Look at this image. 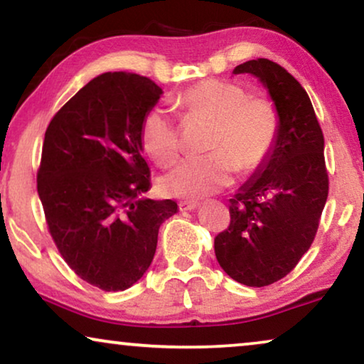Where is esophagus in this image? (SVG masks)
<instances>
[{
    "instance_id": "obj_1",
    "label": "esophagus",
    "mask_w": 364,
    "mask_h": 364,
    "mask_svg": "<svg viewBox=\"0 0 364 364\" xmlns=\"http://www.w3.org/2000/svg\"><path fill=\"white\" fill-rule=\"evenodd\" d=\"M197 207H198V202H193V200H182V202H178V208H181L182 212L196 210Z\"/></svg>"
}]
</instances>
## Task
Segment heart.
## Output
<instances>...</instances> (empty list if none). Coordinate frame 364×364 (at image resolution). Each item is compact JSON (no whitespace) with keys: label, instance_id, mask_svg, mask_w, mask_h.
I'll use <instances>...</instances> for the list:
<instances>
[{"label":"heart","instance_id":"b5f03b06","mask_svg":"<svg viewBox=\"0 0 364 364\" xmlns=\"http://www.w3.org/2000/svg\"><path fill=\"white\" fill-rule=\"evenodd\" d=\"M187 116L215 121L205 157L183 159L159 178L162 193L198 198L220 191L232 182L237 167L252 176L268 162L277 146L278 112L265 97H250L240 84L208 79L187 89L181 96ZM141 144L159 166L177 157L181 142L172 117L162 107H152L141 127Z\"/></svg>","mask_w":364,"mask_h":364}]
</instances>
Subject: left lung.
<instances>
[{"label":"left lung","instance_id":"left-lung-1","mask_svg":"<svg viewBox=\"0 0 364 364\" xmlns=\"http://www.w3.org/2000/svg\"><path fill=\"white\" fill-rule=\"evenodd\" d=\"M252 74L278 112L277 146L268 162L230 198V225L215 237L223 272L247 287L287 277L315 240L328 197L325 139L301 84L270 59L233 69Z\"/></svg>","mask_w":364,"mask_h":364}]
</instances>
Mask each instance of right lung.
Listing matches in <instances>:
<instances>
[{
    "instance_id": "right-lung-1",
    "label": "right lung",
    "mask_w": 364,
    "mask_h": 364,
    "mask_svg": "<svg viewBox=\"0 0 364 364\" xmlns=\"http://www.w3.org/2000/svg\"><path fill=\"white\" fill-rule=\"evenodd\" d=\"M162 89L134 73H104L59 109L44 134L38 193L59 253L104 291L141 280L173 200L146 198L151 171L141 127Z\"/></svg>"
}]
</instances>
